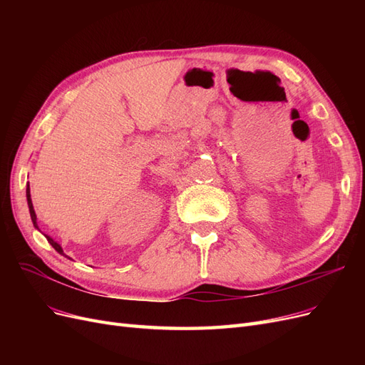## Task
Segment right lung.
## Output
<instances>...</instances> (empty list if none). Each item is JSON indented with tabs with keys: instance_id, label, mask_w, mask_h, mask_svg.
Wrapping results in <instances>:
<instances>
[{
	"instance_id": "obj_1",
	"label": "right lung",
	"mask_w": 365,
	"mask_h": 365,
	"mask_svg": "<svg viewBox=\"0 0 365 365\" xmlns=\"http://www.w3.org/2000/svg\"><path fill=\"white\" fill-rule=\"evenodd\" d=\"M26 195H27V204H29V210H30V216H31V222H33V225H35V228H38V222H36V213H35V208H33V204H31V197H30V187H29V184H27V192H26ZM39 230V228H38ZM46 237H47V240L50 242L51 244V247L56 250L59 254H63V250H62V247L58 244L56 240H53L50 236H47L46 235ZM65 256V254H63Z\"/></svg>"
}]
</instances>
